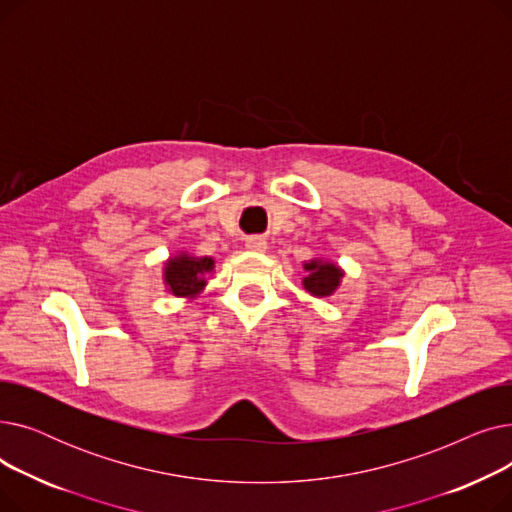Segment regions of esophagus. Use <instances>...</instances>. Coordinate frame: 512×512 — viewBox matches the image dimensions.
<instances>
[{
  "label": "esophagus",
  "mask_w": 512,
  "mask_h": 512,
  "mask_svg": "<svg viewBox=\"0 0 512 512\" xmlns=\"http://www.w3.org/2000/svg\"><path fill=\"white\" fill-rule=\"evenodd\" d=\"M247 249L257 251V253H265L267 251V242L261 236H251V238H247Z\"/></svg>",
  "instance_id": "obj_1"
}]
</instances>
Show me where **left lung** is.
I'll return each instance as SVG.
<instances>
[{"instance_id":"obj_1","label":"left lung","mask_w":512,"mask_h":512,"mask_svg":"<svg viewBox=\"0 0 512 512\" xmlns=\"http://www.w3.org/2000/svg\"><path fill=\"white\" fill-rule=\"evenodd\" d=\"M303 267H305L303 286L309 294H313V297H317V299L334 294V290L340 286V280L344 276V272L336 263L321 261V259H311V261L303 263Z\"/></svg>"}]
</instances>
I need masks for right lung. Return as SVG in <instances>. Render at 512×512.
<instances>
[{
    "label": "right lung",
    "mask_w": 512,
    "mask_h": 512,
    "mask_svg": "<svg viewBox=\"0 0 512 512\" xmlns=\"http://www.w3.org/2000/svg\"><path fill=\"white\" fill-rule=\"evenodd\" d=\"M213 272L211 257H193L180 253L170 257L164 267V282L174 297L195 299L207 284V276Z\"/></svg>",
    "instance_id": "add662e5"
}]
</instances>
